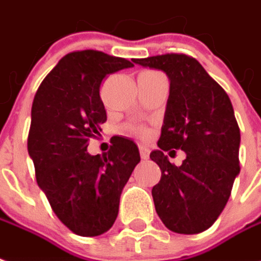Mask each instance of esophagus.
Here are the masks:
<instances>
[{
	"label": "esophagus",
	"mask_w": 261,
	"mask_h": 261,
	"mask_svg": "<svg viewBox=\"0 0 261 261\" xmlns=\"http://www.w3.org/2000/svg\"><path fill=\"white\" fill-rule=\"evenodd\" d=\"M140 155H141L143 160H148L149 149L147 147H144V145H140Z\"/></svg>",
	"instance_id": "obj_1"
}]
</instances>
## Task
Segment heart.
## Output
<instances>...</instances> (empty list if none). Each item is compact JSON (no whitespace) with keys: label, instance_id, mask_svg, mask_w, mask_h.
Listing matches in <instances>:
<instances>
[{"label":"heart","instance_id":"b5f03b06","mask_svg":"<svg viewBox=\"0 0 261 261\" xmlns=\"http://www.w3.org/2000/svg\"><path fill=\"white\" fill-rule=\"evenodd\" d=\"M133 130H134V131H137V133H143V131L140 130V128H133Z\"/></svg>","mask_w":261,"mask_h":261}]
</instances>
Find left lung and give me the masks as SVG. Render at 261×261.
<instances>
[{
    "instance_id": "obj_1",
    "label": "left lung",
    "mask_w": 261,
    "mask_h": 261,
    "mask_svg": "<svg viewBox=\"0 0 261 261\" xmlns=\"http://www.w3.org/2000/svg\"><path fill=\"white\" fill-rule=\"evenodd\" d=\"M134 63L162 70L169 79L160 148L149 154L161 168L152 188L156 213L172 232H203L219 218L240 172V130L230 99L187 55H158ZM171 148L187 154L179 167L163 155Z\"/></svg>"
}]
</instances>
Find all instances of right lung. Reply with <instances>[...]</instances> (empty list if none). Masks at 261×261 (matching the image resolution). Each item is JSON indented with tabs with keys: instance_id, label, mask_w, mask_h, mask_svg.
<instances>
[{
	"instance_id": "add662e5",
	"label": "right lung",
	"mask_w": 261,
	"mask_h": 261,
	"mask_svg": "<svg viewBox=\"0 0 261 261\" xmlns=\"http://www.w3.org/2000/svg\"><path fill=\"white\" fill-rule=\"evenodd\" d=\"M134 65L99 50L63 56L43 79L31 112L28 152L38 185L55 215L79 236L93 238L116 222L120 196L140 162L137 144L113 137L103 155L87 152L107 120L100 85L107 74Z\"/></svg>"
}]
</instances>
